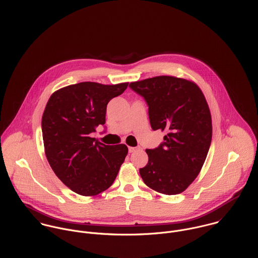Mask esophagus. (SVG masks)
Here are the masks:
<instances>
[{"label": "esophagus", "instance_id": "34e87169", "mask_svg": "<svg viewBox=\"0 0 258 258\" xmlns=\"http://www.w3.org/2000/svg\"><path fill=\"white\" fill-rule=\"evenodd\" d=\"M137 149H139V148L129 147V153H133V152H135Z\"/></svg>", "mask_w": 258, "mask_h": 258}]
</instances>
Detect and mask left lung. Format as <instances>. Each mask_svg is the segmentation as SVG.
Segmentation results:
<instances>
[{"mask_svg":"<svg viewBox=\"0 0 258 258\" xmlns=\"http://www.w3.org/2000/svg\"><path fill=\"white\" fill-rule=\"evenodd\" d=\"M129 86L146 100L152 129L166 132L159 147L146 149L149 160L140 175L158 192L181 194L200 174L212 142V116L205 95L195 82L168 75Z\"/></svg>","mask_w":258,"mask_h":258,"instance_id":"left-lung-1","label":"left lung"}]
</instances>
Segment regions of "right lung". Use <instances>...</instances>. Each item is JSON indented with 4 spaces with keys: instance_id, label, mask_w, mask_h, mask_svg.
Here are the masks:
<instances>
[{
    "instance_id": "obj_1",
    "label": "right lung",
    "mask_w": 258,
    "mask_h": 258,
    "mask_svg": "<svg viewBox=\"0 0 258 258\" xmlns=\"http://www.w3.org/2000/svg\"><path fill=\"white\" fill-rule=\"evenodd\" d=\"M127 86L80 82L56 90L46 103L41 118L46 159L57 178L78 195L107 189L127 156L126 145H105L90 137L105 124L108 102Z\"/></svg>"
}]
</instances>
